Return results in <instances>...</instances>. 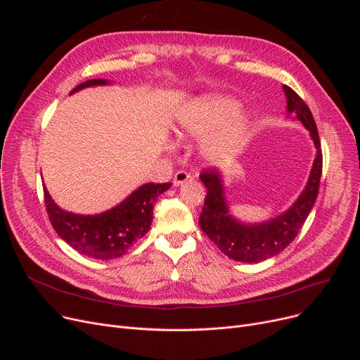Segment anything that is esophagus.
Instances as JSON below:
<instances>
[{"label": "esophagus", "mask_w": 360, "mask_h": 360, "mask_svg": "<svg viewBox=\"0 0 360 360\" xmlns=\"http://www.w3.org/2000/svg\"><path fill=\"white\" fill-rule=\"evenodd\" d=\"M188 181H191V175L186 174L185 170H178V172L174 176V185L175 186H179V185H182V184H185Z\"/></svg>", "instance_id": "34e87169"}]
</instances>
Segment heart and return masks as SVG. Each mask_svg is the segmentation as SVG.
<instances>
[{
    "label": "heart",
    "instance_id": "obj_1",
    "mask_svg": "<svg viewBox=\"0 0 360 360\" xmlns=\"http://www.w3.org/2000/svg\"><path fill=\"white\" fill-rule=\"evenodd\" d=\"M239 109V102L229 96L210 94L198 98L179 112L175 134L185 141L204 139L202 158L209 162L226 160L238 153L248 137V118L243 115L233 118Z\"/></svg>",
    "mask_w": 360,
    "mask_h": 360
}]
</instances>
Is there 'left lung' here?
Returning a JSON list of instances; mask_svg holds the SVG:
<instances>
[{
  "instance_id": "left-lung-1",
  "label": "left lung",
  "mask_w": 360,
  "mask_h": 360,
  "mask_svg": "<svg viewBox=\"0 0 360 360\" xmlns=\"http://www.w3.org/2000/svg\"><path fill=\"white\" fill-rule=\"evenodd\" d=\"M286 94L288 117L299 120L309 131L316 153L308 182L297 200L286 212L261 223H245L232 216L224 195L223 175L217 170H204L200 175L207 188L202 212L198 219L200 228L217 248L229 258L242 262H259L280 254L299 233L302 224L309 216L318 197L323 153L318 129L307 103L289 87L283 86Z\"/></svg>"
}]
</instances>
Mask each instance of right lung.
<instances>
[{
  "label": "right lung",
  "mask_w": 360,
  "mask_h": 360,
  "mask_svg": "<svg viewBox=\"0 0 360 360\" xmlns=\"http://www.w3.org/2000/svg\"><path fill=\"white\" fill-rule=\"evenodd\" d=\"M110 84L105 79H93L79 84L70 94L86 87ZM170 182L144 184L125 200L99 214H77L63 210L44 186L46 212L55 232L70 247L94 259L122 257L132 243L143 238L153 220V205Z\"/></svg>",
  "instance_id": "right-lung-1"
}]
</instances>
